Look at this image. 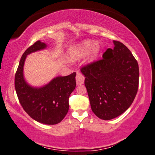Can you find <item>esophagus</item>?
<instances>
[{
    "label": "esophagus",
    "instance_id": "1",
    "mask_svg": "<svg viewBox=\"0 0 155 155\" xmlns=\"http://www.w3.org/2000/svg\"><path fill=\"white\" fill-rule=\"evenodd\" d=\"M76 84L77 85H81L84 82V76H83V74L80 72H77L76 76Z\"/></svg>",
    "mask_w": 155,
    "mask_h": 155
}]
</instances>
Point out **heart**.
Listing matches in <instances>:
<instances>
[{"instance_id": "heart-1", "label": "heart", "mask_w": 155, "mask_h": 155, "mask_svg": "<svg viewBox=\"0 0 155 155\" xmlns=\"http://www.w3.org/2000/svg\"><path fill=\"white\" fill-rule=\"evenodd\" d=\"M100 45L97 43H94L92 40H85L71 49L69 51V58L72 60H79L84 57L90 51V61H93L98 56L100 52Z\"/></svg>"}]
</instances>
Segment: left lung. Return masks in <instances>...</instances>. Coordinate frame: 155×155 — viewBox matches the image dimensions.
Segmentation results:
<instances>
[{"instance_id":"left-lung-1","label":"left lung","mask_w":155,"mask_h":155,"mask_svg":"<svg viewBox=\"0 0 155 155\" xmlns=\"http://www.w3.org/2000/svg\"><path fill=\"white\" fill-rule=\"evenodd\" d=\"M113 42L114 49H108L102 59L81 68L92 111L104 120L123 114L132 104L138 88V62L125 45Z\"/></svg>"}]
</instances>
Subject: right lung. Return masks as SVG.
Listing matches in <instances>:
<instances>
[{
  "instance_id": "obj_1",
  "label": "right lung",
  "mask_w": 155,
  "mask_h": 155,
  "mask_svg": "<svg viewBox=\"0 0 155 155\" xmlns=\"http://www.w3.org/2000/svg\"><path fill=\"white\" fill-rule=\"evenodd\" d=\"M46 47L47 44L38 41L26 49L16 72L15 86L21 106L32 119L40 123L56 124L63 120L68 111V98L76 87V74L58 76L41 87L28 84L23 75L27 55Z\"/></svg>"
}]
</instances>
